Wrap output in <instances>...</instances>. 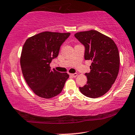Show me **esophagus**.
<instances>
[{
  "mask_svg": "<svg viewBox=\"0 0 135 135\" xmlns=\"http://www.w3.org/2000/svg\"><path fill=\"white\" fill-rule=\"evenodd\" d=\"M77 74H70V77H76L77 76Z\"/></svg>",
  "mask_w": 135,
  "mask_h": 135,
  "instance_id": "obj_1",
  "label": "esophagus"
}]
</instances>
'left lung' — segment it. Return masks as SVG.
Instances as JSON below:
<instances>
[{"instance_id":"8db88e82","label":"left lung","mask_w":135,"mask_h":135,"mask_svg":"<svg viewBox=\"0 0 135 135\" xmlns=\"http://www.w3.org/2000/svg\"><path fill=\"white\" fill-rule=\"evenodd\" d=\"M75 37L85 46V60H91L87 82L79 87L81 93L97 98L106 93L114 83L119 70V55L114 41L95 30L79 32Z\"/></svg>"}]
</instances>
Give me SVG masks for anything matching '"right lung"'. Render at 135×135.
<instances>
[{"label": "right lung", "mask_w": 135, "mask_h": 135, "mask_svg": "<svg viewBox=\"0 0 135 135\" xmlns=\"http://www.w3.org/2000/svg\"><path fill=\"white\" fill-rule=\"evenodd\" d=\"M70 32H42L27 39L22 47L20 63L26 82L34 93L45 99L55 97L62 91L67 73H60L50 64L56 58Z\"/></svg>", "instance_id": "right-lung-1"}]
</instances>
